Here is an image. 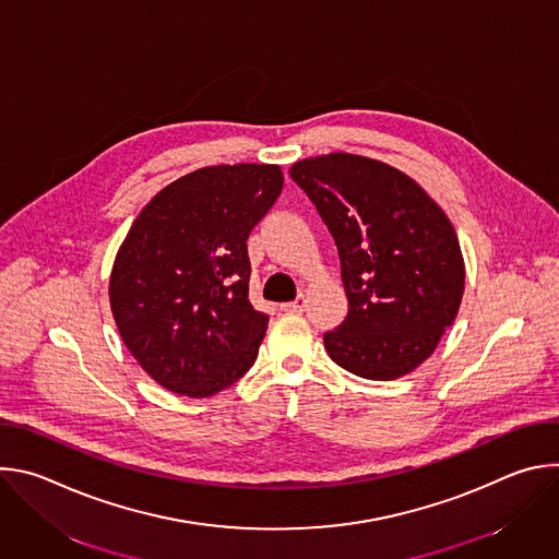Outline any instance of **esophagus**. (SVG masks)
I'll use <instances>...</instances> for the list:
<instances>
[{
    "instance_id": "esophagus-1",
    "label": "esophagus",
    "mask_w": 559,
    "mask_h": 559,
    "mask_svg": "<svg viewBox=\"0 0 559 559\" xmlns=\"http://www.w3.org/2000/svg\"><path fill=\"white\" fill-rule=\"evenodd\" d=\"M305 307H307V296H305V294H298L296 300L281 305L283 311H305Z\"/></svg>"
}]
</instances>
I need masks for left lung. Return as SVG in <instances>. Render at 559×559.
<instances>
[{"label": "left lung", "mask_w": 559, "mask_h": 559, "mask_svg": "<svg viewBox=\"0 0 559 559\" xmlns=\"http://www.w3.org/2000/svg\"><path fill=\"white\" fill-rule=\"evenodd\" d=\"M328 223L349 300L325 334L330 358L367 380L420 367L453 325L464 259L444 210L409 175L378 158L332 152L289 168Z\"/></svg>", "instance_id": "obj_1"}]
</instances>
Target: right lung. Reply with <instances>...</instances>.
Returning <instances> with one entry per match:
<instances>
[{
  "instance_id": "right-lung-1",
  "label": "right lung",
  "mask_w": 559,
  "mask_h": 559,
  "mask_svg": "<svg viewBox=\"0 0 559 559\" xmlns=\"http://www.w3.org/2000/svg\"><path fill=\"white\" fill-rule=\"evenodd\" d=\"M283 190L272 164L194 170L139 212L115 257L110 309L141 369L207 397L254 365L270 316L250 302L248 236Z\"/></svg>"
}]
</instances>
